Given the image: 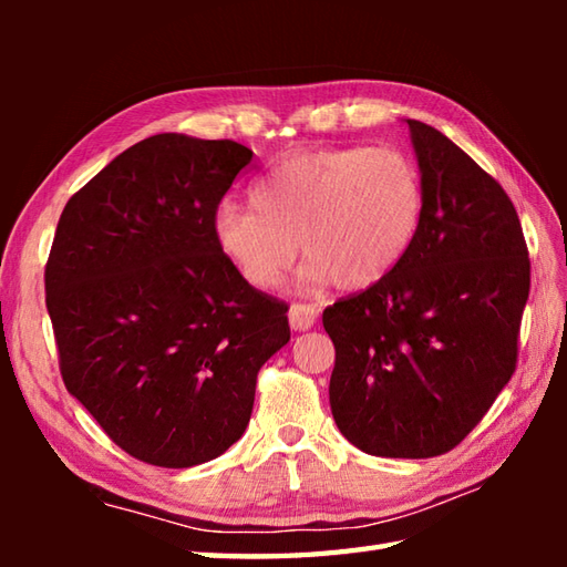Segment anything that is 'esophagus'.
Wrapping results in <instances>:
<instances>
[{"mask_svg": "<svg viewBox=\"0 0 567 567\" xmlns=\"http://www.w3.org/2000/svg\"><path fill=\"white\" fill-rule=\"evenodd\" d=\"M319 311L311 305H292L287 311V319H290V327L295 331H309L317 323Z\"/></svg>", "mask_w": 567, "mask_h": 567, "instance_id": "1", "label": "esophagus"}]
</instances>
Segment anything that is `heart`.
I'll return each mask as SVG.
<instances>
[{
    "label": "heart",
    "mask_w": 567,
    "mask_h": 567,
    "mask_svg": "<svg viewBox=\"0 0 567 567\" xmlns=\"http://www.w3.org/2000/svg\"><path fill=\"white\" fill-rule=\"evenodd\" d=\"M250 207L221 204L212 234L221 256L260 292L280 287L302 246L307 287L360 292L412 248L424 187L390 148H317L277 163L250 187Z\"/></svg>",
    "instance_id": "1"
}]
</instances>
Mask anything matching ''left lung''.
Returning a JSON list of instances; mask_svg holds the SVG:
<instances>
[{
    "label": "left lung",
    "mask_w": 567,
    "mask_h": 567,
    "mask_svg": "<svg viewBox=\"0 0 567 567\" xmlns=\"http://www.w3.org/2000/svg\"><path fill=\"white\" fill-rule=\"evenodd\" d=\"M404 122L424 212L382 282L323 309L336 348L329 402L363 453L433 457L455 449L512 380L532 265L497 179L441 131Z\"/></svg>",
    "instance_id": "left-lung-1"
}]
</instances>
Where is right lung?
Instances as JSON below:
<instances>
[{
    "mask_svg": "<svg viewBox=\"0 0 567 567\" xmlns=\"http://www.w3.org/2000/svg\"><path fill=\"white\" fill-rule=\"evenodd\" d=\"M252 151L138 141L65 204L45 265L68 392L118 449L192 467L250 421L258 370L290 341L287 305L238 275L212 221Z\"/></svg>",
    "mask_w": 567,
    "mask_h": 567,
    "instance_id": "obj_1",
    "label": "right lung"
}]
</instances>
